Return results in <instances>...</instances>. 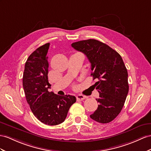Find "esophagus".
Returning <instances> with one entry per match:
<instances>
[{"mask_svg": "<svg viewBox=\"0 0 151 151\" xmlns=\"http://www.w3.org/2000/svg\"><path fill=\"white\" fill-rule=\"evenodd\" d=\"M85 98H86V96H84L83 95L78 94L76 96V100L77 101H82Z\"/></svg>", "mask_w": 151, "mask_h": 151, "instance_id": "1", "label": "esophagus"}]
</instances>
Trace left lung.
I'll return each mask as SVG.
<instances>
[{"mask_svg":"<svg viewBox=\"0 0 151 151\" xmlns=\"http://www.w3.org/2000/svg\"><path fill=\"white\" fill-rule=\"evenodd\" d=\"M83 53L91 64V76L99 93L98 107L90 115L95 121L109 123L117 117L124 105L129 85L127 71L121 56L109 46L98 40L80 41L71 44Z\"/></svg>","mask_w":151,"mask_h":151,"instance_id":"1","label":"left lung"}]
</instances>
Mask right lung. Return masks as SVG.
Masks as SVG:
<instances>
[{
  "label": "right lung",
  "instance_id": "1",
  "mask_svg": "<svg viewBox=\"0 0 151 151\" xmlns=\"http://www.w3.org/2000/svg\"><path fill=\"white\" fill-rule=\"evenodd\" d=\"M49 46L50 43H46L29 57L23 75V87L27 101L35 117L45 124L55 126L64 121L76 98L48 91L51 87L48 80L49 64L46 56Z\"/></svg>",
  "mask_w": 151,
  "mask_h": 151
}]
</instances>
